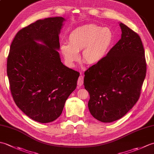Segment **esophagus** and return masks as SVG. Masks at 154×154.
Segmentation results:
<instances>
[{"mask_svg": "<svg viewBox=\"0 0 154 154\" xmlns=\"http://www.w3.org/2000/svg\"><path fill=\"white\" fill-rule=\"evenodd\" d=\"M83 76L82 75H81L77 81V85L78 87H81L83 85Z\"/></svg>", "mask_w": 154, "mask_h": 154, "instance_id": "1", "label": "esophagus"}]
</instances>
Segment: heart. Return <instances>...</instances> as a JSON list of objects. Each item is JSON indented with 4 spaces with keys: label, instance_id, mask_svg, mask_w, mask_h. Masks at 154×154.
<instances>
[{
    "label": "heart",
    "instance_id": "heart-1",
    "mask_svg": "<svg viewBox=\"0 0 154 154\" xmlns=\"http://www.w3.org/2000/svg\"><path fill=\"white\" fill-rule=\"evenodd\" d=\"M68 43L60 45L65 61L70 66L79 60L78 53L85 63L94 65L106 57L114 41V34L109 28L95 24L81 26L72 30L67 38Z\"/></svg>",
    "mask_w": 154,
    "mask_h": 154
}]
</instances>
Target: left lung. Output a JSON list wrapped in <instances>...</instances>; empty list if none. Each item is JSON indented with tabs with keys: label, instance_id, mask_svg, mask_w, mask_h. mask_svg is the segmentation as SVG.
Returning <instances> with one entry per match:
<instances>
[{
	"label": "left lung",
	"instance_id": "left-lung-1",
	"mask_svg": "<svg viewBox=\"0 0 154 154\" xmlns=\"http://www.w3.org/2000/svg\"><path fill=\"white\" fill-rule=\"evenodd\" d=\"M121 39L106 57L85 72L88 107L94 119L112 122L123 117L139 99L146 74L141 38L122 23Z\"/></svg>",
	"mask_w": 154,
	"mask_h": 154
}]
</instances>
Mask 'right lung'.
Segmentation results:
<instances>
[{
	"mask_svg": "<svg viewBox=\"0 0 154 154\" xmlns=\"http://www.w3.org/2000/svg\"><path fill=\"white\" fill-rule=\"evenodd\" d=\"M64 21L62 17L39 20L18 31L10 48L7 75L13 99L38 122H50L61 115L79 77L61 63L57 51Z\"/></svg>",
	"mask_w": 154,
	"mask_h": 154,
	"instance_id": "add662e5",
	"label": "right lung"
}]
</instances>
